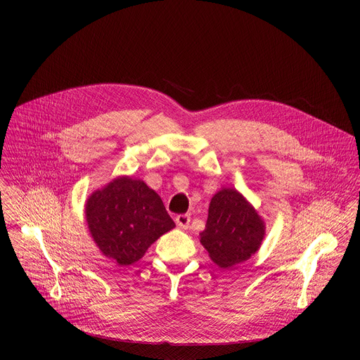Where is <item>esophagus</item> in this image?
<instances>
[{
	"instance_id": "1",
	"label": "esophagus",
	"mask_w": 360,
	"mask_h": 360,
	"mask_svg": "<svg viewBox=\"0 0 360 360\" xmlns=\"http://www.w3.org/2000/svg\"><path fill=\"white\" fill-rule=\"evenodd\" d=\"M189 221H191V217L188 214H181L175 218V222L179 228H188L189 225Z\"/></svg>"
}]
</instances>
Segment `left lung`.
<instances>
[{
  "instance_id": "1",
  "label": "left lung",
  "mask_w": 360,
  "mask_h": 360,
  "mask_svg": "<svg viewBox=\"0 0 360 360\" xmlns=\"http://www.w3.org/2000/svg\"><path fill=\"white\" fill-rule=\"evenodd\" d=\"M265 235L264 221L235 189L214 195L200 243L221 268L240 264L258 250Z\"/></svg>"
}]
</instances>
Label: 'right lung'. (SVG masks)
Returning <instances> with one entry per match:
<instances>
[{
	"label": "right lung",
	"instance_id": "right-lung-1",
	"mask_svg": "<svg viewBox=\"0 0 360 360\" xmlns=\"http://www.w3.org/2000/svg\"><path fill=\"white\" fill-rule=\"evenodd\" d=\"M85 212L101 252L122 266L141 259L153 242L175 226L160 195L129 176L94 192Z\"/></svg>",
	"mask_w": 360,
	"mask_h": 360
}]
</instances>
